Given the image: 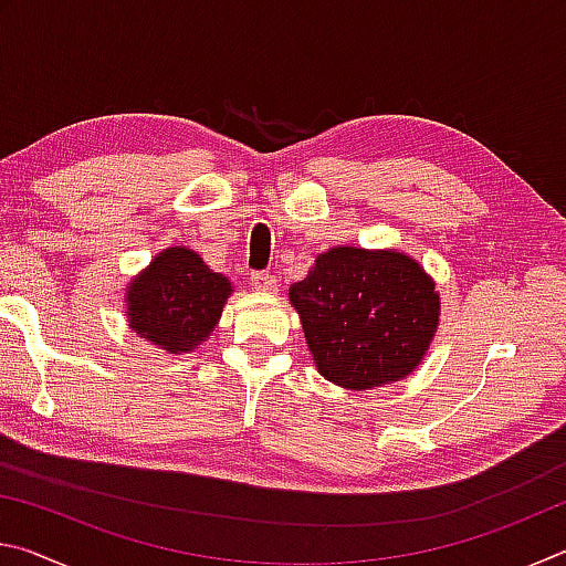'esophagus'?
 <instances>
[{
	"label": "esophagus",
	"mask_w": 566,
	"mask_h": 566,
	"mask_svg": "<svg viewBox=\"0 0 566 566\" xmlns=\"http://www.w3.org/2000/svg\"><path fill=\"white\" fill-rule=\"evenodd\" d=\"M249 284H252V290H256V292H274L276 276L270 272H254L252 276H249Z\"/></svg>",
	"instance_id": "1"
}]
</instances>
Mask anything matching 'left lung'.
I'll list each match as a JSON object with an SVG mask.
<instances>
[{"label":"left lung","mask_w":566,"mask_h":566,"mask_svg":"<svg viewBox=\"0 0 566 566\" xmlns=\"http://www.w3.org/2000/svg\"><path fill=\"white\" fill-rule=\"evenodd\" d=\"M290 302L319 375L354 391L409 377L439 327L432 276L397 249L332 247Z\"/></svg>","instance_id":"obj_1"}]
</instances>
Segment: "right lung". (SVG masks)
Listing matches in <instances>:
<instances>
[{"instance_id":"add662e5","label":"right lung","mask_w":566,"mask_h":566,"mask_svg":"<svg viewBox=\"0 0 566 566\" xmlns=\"http://www.w3.org/2000/svg\"><path fill=\"white\" fill-rule=\"evenodd\" d=\"M232 282L187 247L159 252L127 286V319L142 339L169 354L195 352L214 332Z\"/></svg>"}]
</instances>
